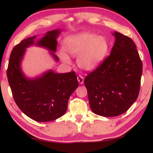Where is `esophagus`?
<instances>
[{"label":"esophagus","instance_id":"obj_1","mask_svg":"<svg viewBox=\"0 0 153 153\" xmlns=\"http://www.w3.org/2000/svg\"><path fill=\"white\" fill-rule=\"evenodd\" d=\"M77 79H78V81L80 84H82L84 82V78L83 77L81 76V75H78V77H77Z\"/></svg>","mask_w":153,"mask_h":153}]
</instances>
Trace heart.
<instances>
[{
  "label": "heart",
  "mask_w": 153,
  "mask_h": 153,
  "mask_svg": "<svg viewBox=\"0 0 153 153\" xmlns=\"http://www.w3.org/2000/svg\"><path fill=\"white\" fill-rule=\"evenodd\" d=\"M62 49L67 54L78 57V66L82 70L91 71L96 69L106 58L108 52V43L103 36L90 32H81L71 35L64 39ZM59 58L66 64L71 63L69 56L64 52Z\"/></svg>",
  "instance_id": "heart-1"
}]
</instances>
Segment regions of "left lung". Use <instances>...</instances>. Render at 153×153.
I'll return each mask as SVG.
<instances>
[{
	"mask_svg": "<svg viewBox=\"0 0 153 153\" xmlns=\"http://www.w3.org/2000/svg\"><path fill=\"white\" fill-rule=\"evenodd\" d=\"M110 55L85 77L89 104L96 114H122L135 102L140 92L143 63L132 39L114 31Z\"/></svg>",
	"mask_w": 153,
	"mask_h": 153,
	"instance_id": "8db88e82",
	"label": "left lung"
}]
</instances>
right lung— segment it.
<instances>
[{
	"mask_svg": "<svg viewBox=\"0 0 153 153\" xmlns=\"http://www.w3.org/2000/svg\"><path fill=\"white\" fill-rule=\"evenodd\" d=\"M61 31L59 29L49 31L39 39H36V35L25 39L10 53L7 77L13 99L23 113L36 122H50L64 115L70 96L78 87L74 71L63 74L49 70L36 78H28L22 71L26 48L34 45L49 50L51 57L58 62L54 52Z\"/></svg>",
	"mask_w": 153,
	"mask_h": 153,
	"instance_id": "1",
	"label": "right lung"
}]
</instances>
